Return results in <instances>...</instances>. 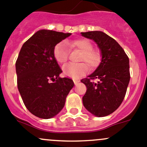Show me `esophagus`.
I'll return each instance as SVG.
<instances>
[{
	"label": "esophagus",
	"instance_id": "34e87169",
	"mask_svg": "<svg viewBox=\"0 0 147 147\" xmlns=\"http://www.w3.org/2000/svg\"><path fill=\"white\" fill-rule=\"evenodd\" d=\"M73 81H74V83H75V85H77V84H78V83L80 82V81H79V80H74Z\"/></svg>",
	"mask_w": 147,
	"mask_h": 147
}]
</instances>
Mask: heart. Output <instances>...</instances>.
<instances>
[{
	"mask_svg": "<svg viewBox=\"0 0 147 147\" xmlns=\"http://www.w3.org/2000/svg\"><path fill=\"white\" fill-rule=\"evenodd\" d=\"M66 45L72 49L78 50L81 53L79 62L87 63L90 68L94 69L100 65L102 61V54L100 50L93 49L92 43L87 39H77L72 41H67ZM53 55L56 61L60 64H65L68 60V51L64 43H59L55 45ZM84 63L78 65H67L63 67V74L65 76L72 78H78L88 71V65Z\"/></svg>",
	"mask_w": 147,
	"mask_h": 147,
	"instance_id": "obj_1",
	"label": "heart"
}]
</instances>
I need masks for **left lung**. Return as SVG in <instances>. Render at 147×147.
Returning a JSON list of instances; mask_svg holds the SVG:
<instances>
[{
    "mask_svg": "<svg viewBox=\"0 0 147 147\" xmlns=\"http://www.w3.org/2000/svg\"><path fill=\"white\" fill-rule=\"evenodd\" d=\"M81 34L98 45L102 56L96 70L81 80L87 87L83 105L95 116H107L119 107L125 97L130 80L129 57L119 43L105 32ZM95 79L97 83L94 82Z\"/></svg>",
    "mask_w": 147,
    "mask_h": 147,
    "instance_id": "obj_1",
    "label": "left lung"
}]
</instances>
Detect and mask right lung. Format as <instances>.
<instances>
[{"label": "right lung", "instance_id": "right-lung-1", "mask_svg": "<svg viewBox=\"0 0 147 147\" xmlns=\"http://www.w3.org/2000/svg\"><path fill=\"white\" fill-rule=\"evenodd\" d=\"M71 33L41 30L23 46L16 63L17 84L25 106L42 119L62 110L74 82L59 77L62 72L53 55L55 45Z\"/></svg>", "mask_w": 147, "mask_h": 147}]
</instances>
